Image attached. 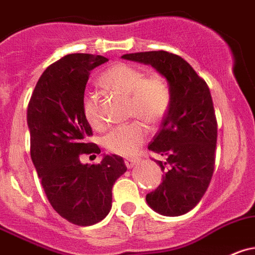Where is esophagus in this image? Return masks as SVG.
Returning <instances> with one entry per match:
<instances>
[{
    "label": "esophagus",
    "instance_id": "obj_1",
    "mask_svg": "<svg viewBox=\"0 0 255 255\" xmlns=\"http://www.w3.org/2000/svg\"><path fill=\"white\" fill-rule=\"evenodd\" d=\"M139 162H140V160L136 159V157H134V159H132V157H128V159H125V165L128 166L129 169L136 166Z\"/></svg>",
    "mask_w": 255,
    "mask_h": 255
}]
</instances>
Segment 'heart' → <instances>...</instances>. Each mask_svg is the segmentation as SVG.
Masks as SVG:
<instances>
[{"label": "heart", "mask_w": 255, "mask_h": 255, "mask_svg": "<svg viewBox=\"0 0 255 255\" xmlns=\"http://www.w3.org/2000/svg\"><path fill=\"white\" fill-rule=\"evenodd\" d=\"M100 84L121 95L129 96V115L142 119L149 125H156L168 114L171 93L162 77H145L144 71L126 64L114 65L100 77ZM82 114L91 128L101 130L105 121L100 113L99 98L87 94L82 100ZM147 129L140 120H132L114 128L105 137L104 145L110 152L120 156H132L145 141Z\"/></svg>", "instance_id": "heart-1"}]
</instances>
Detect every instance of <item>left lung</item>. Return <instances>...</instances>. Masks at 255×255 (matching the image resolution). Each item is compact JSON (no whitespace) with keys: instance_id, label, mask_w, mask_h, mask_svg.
Wrapping results in <instances>:
<instances>
[{"instance_id":"8db88e82","label":"left lung","mask_w":255,"mask_h":255,"mask_svg":"<svg viewBox=\"0 0 255 255\" xmlns=\"http://www.w3.org/2000/svg\"><path fill=\"white\" fill-rule=\"evenodd\" d=\"M124 60L154 67L168 81L171 104L149 150L165 157L155 160L162 183L146 195L152 210L166 217L190 212L212 180L218 126L207 82L178 55L146 51L123 55Z\"/></svg>"}]
</instances>
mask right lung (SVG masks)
I'll list each match as a JSON object with an SVG mask.
<instances>
[{
  "mask_svg": "<svg viewBox=\"0 0 255 255\" xmlns=\"http://www.w3.org/2000/svg\"><path fill=\"white\" fill-rule=\"evenodd\" d=\"M109 61L100 55L71 53L43 71L27 108L31 159L52 208L72 224L89 227L111 209L113 186L128 168L118 155L82 164L81 154H100L87 142L93 130L82 114L90 71Z\"/></svg>",
  "mask_w": 255,
  "mask_h": 255,
  "instance_id": "1",
  "label": "right lung"
}]
</instances>
